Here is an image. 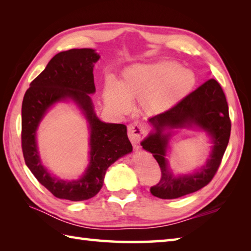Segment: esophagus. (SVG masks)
Here are the masks:
<instances>
[{"instance_id":"1","label":"esophagus","mask_w":251,"mask_h":251,"mask_svg":"<svg viewBox=\"0 0 251 251\" xmlns=\"http://www.w3.org/2000/svg\"><path fill=\"white\" fill-rule=\"evenodd\" d=\"M146 136V129L140 122H134L128 126V138L132 145L139 142Z\"/></svg>"}]
</instances>
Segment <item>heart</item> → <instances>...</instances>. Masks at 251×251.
Returning a JSON list of instances; mask_svg holds the SVG:
<instances>
[{"mask_svg": "<svg viewBox=\"0 0 251 251\" xmlns=\"http://www.w3.org/2000/svg\"><path fill=\"white\" fill-rule=\"evenodd\" d=\"M195 86V75L190 69L169 61L138 63L126 68L119 82L106 79L103 98L117 113L130 109V99L139 98L142 110L157 115L181 102Z\"/></svg>", "mask_w": 251, "mask_h": 251, "instance_id": "1", "label": "heart"}]
</instances>
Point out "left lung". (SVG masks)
Returning a JSON list of instances; mask_svg holds the SVG:
<instances>
[{
    "label": "left lung",
    "instance_id": "1",
    "mask_svg": "<svg viewBox=\"0 0 251 251\" xmlns=\"http://www.w3.org/2000/svg\"><path fill=\"white\" fill-rule=\"evenodd\" d=\"M150 134L141 146L152 153L161 167L159 182L151 188L152 195L174 200L204 188L214 178L231 135V121L226 95L216 79L210 78L192 92L173 109L149 119ZM196 129L211 137L213 146L204 167L192 174L175 175L167 159L169 139L175 129Z\"/></svg>",
    "mask_w": 251,
    "mask_h": 251
}]
</instances>
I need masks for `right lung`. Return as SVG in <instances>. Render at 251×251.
Wrapping results in <instances>:
<instances>
[{"instance_id": "right-lung-1", "label": "right lung", "mask_w": 251, "mask_h": 251, "mask_svg": "<svg viewBox=\"0 0 251 251\" xmlns=\"http://www.w3.org/2000/svg\"><path fill=\"white\" fill-rule=\"evenodd\" d=\"M99 54L92 49L61 51L51 58L44 71L31 82L21 108V147L25 165L37 181L58 199L79 201L89 200L103 185L105 172L120 157L132 151L124 124L98 119L90 95L95 94L94 66ZM73 100L82 111L90 129V164L76 180L51 176L41 164L36 131L52 106Z\"/></svg>"}]
</instances>
